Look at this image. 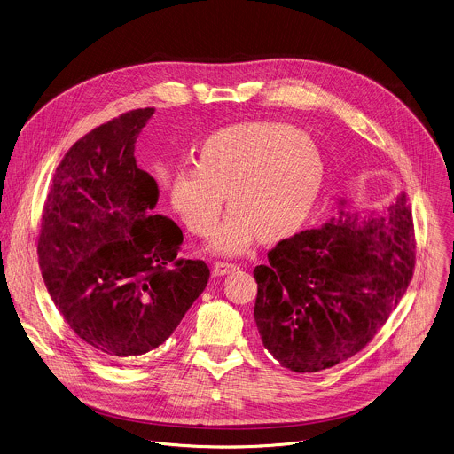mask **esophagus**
I'll return each instance as SVG.
<instances>
[{
  "instance_id": "obj_1",
  "label": "esophagus",
  "mask_w": 454,
  "mask_h": 454,
  "mask_svg": "<svg viewBox=\"0 0 454 454\" xmlns=\"http://www.w3.org/2000/svg\"><path fill=\"white\" fill-rule=\"evenodd\" d=\"M239 270V265L235 263H224V262H215L212 267V275L214 277H221V275H228V273Z\"/></svg>"
}]
</instances>
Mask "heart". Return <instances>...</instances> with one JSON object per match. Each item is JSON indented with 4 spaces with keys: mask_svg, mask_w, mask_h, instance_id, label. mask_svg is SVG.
Listing matches in <instances>:
<instances>
[{
    "mask_svg": "<svg viewBox=\"0 0 454 454\" xmlns=\"http://www.w3.org/2000/svg\"><path fill=\"white\" fill-rule=\"evenodd\" d=\"M321 181L323 161L309 138L278 122H242L210 135L200 163L170 172L168 198L191 233L208 237L228 196L231 212L208 249L239 256L258 237L277 242L293 235L309 215Z\"/></svg>",
    "mask_w": 454,
    "mask_h": 454,
    "instance_id": "1",
    "label": "heart"
}]
</instances>
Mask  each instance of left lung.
<instances>
[{
  "instance_id": "8db88e82",
  "label": "left lung",
  "mask_w": 454,
  "mask_h": 454,
  "mask_svg": "<svg viewBox=\"0 0 454 454\" xmlns=\"http://www.w3.org/2000/svg\"><path fill=\"white\" fill-rule=\"evenodd\" d=\"M319 230L280 240L254 269V321L282 366L310 373L344 362L373 339L414 270V224L405 194L382 210L339 201Z\"/></svg>"
}]
</instances>
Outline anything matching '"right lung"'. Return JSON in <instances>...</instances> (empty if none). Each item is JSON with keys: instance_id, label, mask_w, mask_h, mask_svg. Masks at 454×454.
Wrapping results in <instances>:
<instances>
[{"instance_id": "1", "label": "right lung", "mask_w": 454, "mask_h": 454, "mask_svg": "<svg viewBox=\"0 0 454 454\" xmlns=\"http://www.w3.org/2000/svg\"><path fill=\"white\" fill-rule=\"evenodd\" d=\"M154 108L94 128L56 168L42 214L38 263L74 333L112 362L160 348L203 293L210 270L179 260L181 228L154 214L158 182L135 144Z\"/></svg>"}]
</instances>
